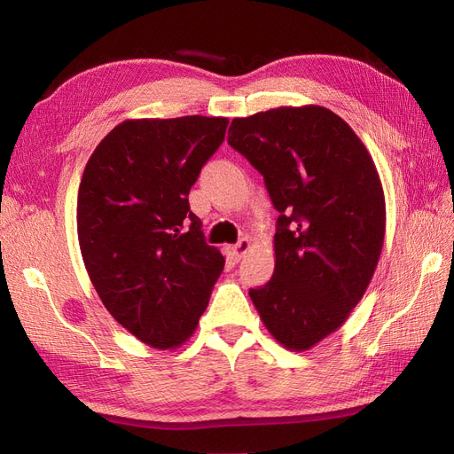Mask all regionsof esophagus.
Masks as SVG:
<instances>
[{
  "label": "esophagus",
  "instance_id": "1",
  "mask_svg": "<svg viewBox=\"0 0 454 454\" xmlns=\"http://www.w3.org/2000/svg\"><path fill=\"white\" fill-rule=\"evenodd\" d=\"M254 246V242L248 239V237H244V239H240L235 246H232V255H235L237 259H240V257H244L246 254H248V250L252 248Z\"/></svg>",
  "mask_w": 454,
  "mask_h": 454
}]
</instances>
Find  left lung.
Here are the masks:
<instances>
[{
  "label": "left lung",
  "instance_id": "8db88e82",
  "mask_svg": "<svg viewBox=\"0 0 454 454\" xmlns=\"http://www.w3.org/2000/svg\"><path fill=\"white\" fill-rule=\"evenodd\" d=\"M227 140L280 212L272 278L250 297L284 348L309 350L347 322L373 278L387 231L377 167L348 122L312 104L232 119Z\"/></svg>",
  "mask_w": 454,
  "mask_h": 454
}]
</instances>
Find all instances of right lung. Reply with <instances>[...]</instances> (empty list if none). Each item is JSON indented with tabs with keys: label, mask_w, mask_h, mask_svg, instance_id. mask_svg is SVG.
<instances>
[{
	"label": "right lung",
	"mask_w": 454,
	"mask_h": 454,
	"mask_svg": "<svg viewBox=\"0 0 454 454\" xmlns=\"http://www.w3.org/2000/svg\"><path fill=\"white\" fill-rule=\"evenodd\" d=\"M227 117L127 119L96 145L77 193V237L96 294L145 345L195 333L225 257L204 242L189 191Z\"/></svg>",
	"instance_id": "right-lung-1"
}]
</instances>
